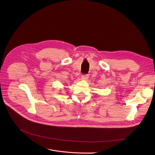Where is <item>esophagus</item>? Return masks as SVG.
Segmentation results:
<instances>
[{
	"mask_svg": "<svg viewBox=\"0 0 155 155\" xmlns=\"http://www.w3.org/2000/svg\"><path fill=\"white\" fill-rule=\"evenodd\" d=\"M88 78V75H82V77H81V78H82V80H87Z\"/></svg>",
	"mask_w": 155,
	"mask_h": 155,
	"instance_id": "1",
	"label": "esophagus"
}]
</instances>
